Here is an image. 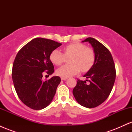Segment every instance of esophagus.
Returning <instances> with one entry per match:
<instances>
[{
  "mask_svg": "<svg viewBox=\"0 0 132 132\" xmlns=\"http://www.w3.org/2000/svg\"><path fill=\"white\" fill-rule=\"evenodd\" d=\"M61 80H66V79H68V78H61Z\"/></svg>",
  "mask_w": 132,
  "mask_h": 132,
  "instance_id": "esophagus-1",
  "label": "esophagus"
}]
</instances>
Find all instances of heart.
<instances>
[{"mask_svg":"<svg viewBox=\"0 0 132 132\" xmlns=\"http://www.w3.org/2000/svg\"><path fill=\"white\" fill-rule=\"evenodd\" d=\"M64 54L54 50L50 54V60L54 64L60 66L66 57L72 56L70 65H64L57 69L56 74L62 78H69L79 73L80 71L87 72L92 68L95 61V54L92 48L81 43H72L63 48Z\"/></svg>","mask_w":132,"mask_h":132,"instance_id":"heart-1","label":"heart"}]
</instances>
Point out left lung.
I'll return each mask as SVG.
<instances>
[{
    "label": "left lung",
    "instance_id": "obj_1",
    "mask_svg": "<svg viewBox=\"0 0 132 132\" xmlns=\"http://www.w3.org/2000/svg\"><path fill=\"white\" fill-rule=\"evenodd\" d=\"M82 42H89L94 48L95 61L94 66L84 75L88 79H78L72 90L79 104L87 108L101 105L111 92L116 80V71L112 56L105 46L93 38L89 37ZM89 80L88 85L86 81Z\"/></svg>",
    "mask_w": 132,
    "mask_h": 132
}]
</instances>
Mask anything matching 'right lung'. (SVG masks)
I'll use <instances>...</instances> for the list:
<instances>
[{"label": "right lung", "instance_id": "obj_1", "mask_svg": "<svg viewBox=\"0 0 132 132\" xmlns=\"http://www.w3.org/2000/svg\"><path fill=\"white\" fill-rule=\"evenodd\" d=\"M61 43L43 38H36L18 52L13 64L12 76L16 92L25 105L41 110L51 102L61 82L59 76L42 81L44 71L51 75L54 66L50 60L51 51Z\"/></svg>", "mask_w": 132, "mask_h": 132}]
</instances>
